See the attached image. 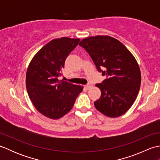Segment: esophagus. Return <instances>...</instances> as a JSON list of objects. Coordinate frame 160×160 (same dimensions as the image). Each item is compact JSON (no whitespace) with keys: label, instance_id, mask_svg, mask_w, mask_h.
<instances>
[{"label":"esophagus","instance_id":"34e87169","mask_svg":"<svg viewBox=\"0 0 160 160\" xmlns=\"http://www.w3.org/2000/svg\"><path fill=\"white\" fill-rule=\"evenodd\" d=\"M84 87H85V88H86L87 89H89L91 87H92V84H87V85H85Z\"/></svg>","mask_w":160,"mask_h":160}]
</instances>
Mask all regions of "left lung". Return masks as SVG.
<instances>
[{
    "instance_id": "8db88e82",
    "label": "left lung",
    "mask_w": 160,
    "mask_h": 160,
    "mask_svg": "<svg viewBox=\"0 0 160 160\" xmlns=\"http://www.w3.org/2000/svg\"><path fill=\"white\" fill-rule=\"evenodd\" d=\"M79 45L89 54L98 71L107 76L96 84L101 96L94 102L95 107L110 118L123 115L134 103L140 88L141 72L135 57L118 40L108 36L86 38Z\"/></svg>"
}]
</instances>
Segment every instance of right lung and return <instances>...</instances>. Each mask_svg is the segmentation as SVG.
Listing matches in <instances>:
<instances>
[{
	"mask_svg": "<svg viewBox=\"0 0 160 160\" xmlns=\"http://www.w3.org/2000/svg\"><path fill=\"white\" fill-rule=\"evenodd\" d=\"M80 40L67 37L51 40L29 64L26 74L29 97L38 111L50 119L67 114L82 91V86L58 80L66 58Z\"/></svg>",
	"mask_w": 160,
	"mask_h": 160,
	"instance_id": "1",
	"label": "right lung"
}]
</instances>
